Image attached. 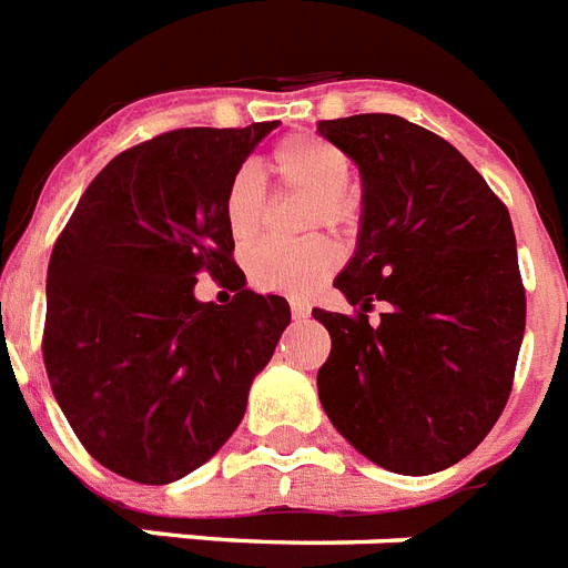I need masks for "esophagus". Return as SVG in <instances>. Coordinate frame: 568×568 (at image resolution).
<instances>
[{
  "label": "esophagus",
  "mask_w": 568,
  "mask_h": 568,
  "mask_svg": "<svg viewBox=\"0 0 568 568\" xmlns=\"http://www.w3.org/2000/svg\"><path fill=\"white\" fill-rule=\"evenodd\" d=\"M288 306H292L294 321H303V317H308V312H312V308H308L306 300H292V303H288Z\"/></svg>",
  "instance_id": "esophagus-1"
}]
</instances>
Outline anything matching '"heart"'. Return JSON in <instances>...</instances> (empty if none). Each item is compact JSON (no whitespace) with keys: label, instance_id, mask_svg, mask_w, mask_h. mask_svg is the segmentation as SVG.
Returning a JSON list of instances; mask_svg holds the SVG:
<instances>
[{"label":"heart","instance_id":"b5f03b06","mask_svg":"<svg viewBox=\"0 0 568 568\" xmlns=\"http://www.w3.org/2000/svg\"><path fill=\"white\" fill-rule=\"evenodd\" d=\"M271 172L283 186L315 195V219L329 227H347L356 219V201L347 192L349 156L335 142L315 133H292L268 156ZM224 219L236 244H251L265 227V192L253 169H239L224 192ZM341 265V247L332 239L303 244L268 242L247 262L251 283L262 292L308 294Z\"/></svg>","mask_w":568,"mask_h":568}]
</instances>
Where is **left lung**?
Returning a JSON list of instances; mask_svg holds the SVG:
<instances>
[{
	"instance_id": "left-lung-1",
	"label": "left lung",
	"mask_w": 568,
	"mask_h": 568,
	"mask_svg": "<svg viewBox=\"0 0 568 568\" xmlns=\"http://www.w3.org/2000/svg\"><path fill=\"white\" fill-rule=\"evenodd\" d=\"M317 133L362 174L356 253L335 276L358 312H312L332 338L321 405L373 464L440 473L481 444L514 388L525 288L508 206L455 145L403 116L329 119Z\"/></svg>"
}]
</instances>
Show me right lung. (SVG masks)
Segmentation results:
<instances>
[{
    "label": "right lung",
    "mask_w": 568,
    "mask_h": 568,
    "mask_svg": "<svg viewBox=\"0 0 568 568\" xmlns=\"http://www.w3.org/2000/svg\"><path fill=\"white\" fill-rule=\"evenodd\" d=\"M274 128H180L122 151L54 242L45 373L78 440L116 476L169 484L210 460L292 321L283 297L244 288L224 219L230 180ZM201 270L233 304L194 297Z\"/></svg>",
    "instance_id": "obj_1"
}]
</instances>
